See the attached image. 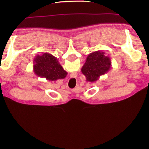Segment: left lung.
I'll return each instance as SVG.
<instances>
[{"label":"left lung","mask_w":149,"mask_h":149,"mask_svg":"<svg viewBox=\"0 0 149 149\" xmlns=\"http://www.w3.org/2000/svg\"><path fill=\"white\" fill-rule=\"evenodd\" d=\"M111 68V58L101 51L93 52L88 55L81 70L86 81L93 83L104 75Z\"/></svg>","instance_id":"8db88e82"}]
</instances>
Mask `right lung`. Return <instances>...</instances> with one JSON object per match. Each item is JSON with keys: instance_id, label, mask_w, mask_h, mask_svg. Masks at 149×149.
Wrapping results in <instances>:
<instances>
[{"instance_id": "right-lung-1", "label": "right lung", "mask_w": 149, "mask_h": 149, "mask_svg": "<svg viewBox=\"0 0 149 149\" xmlns=\"http://www.w3.org/2000/svg\"><path fill=\"white\" fill-rule=\"evenodd\" d=\"M33 70L36 76L45 78L48 81H55L66 77L64 70L56 57L49 53H42L34 59Z\"/></svg>"}]
</instances>
